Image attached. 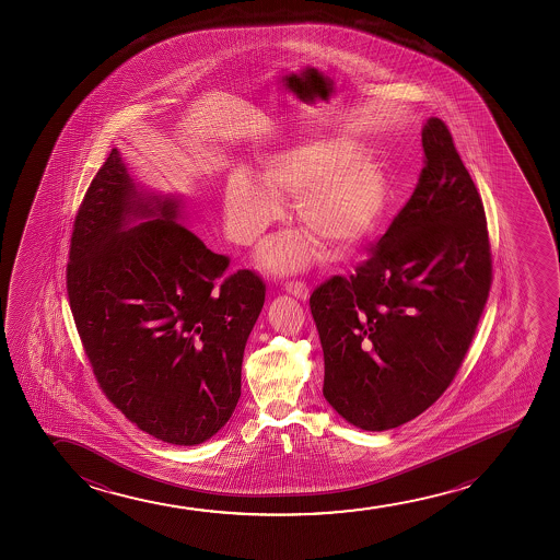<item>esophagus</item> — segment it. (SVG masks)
I'll return each mask as SVG.
<instances>
[{
    "label": "esophagus",
    "mask_w": 560,
    "mask_h": 560,
    "mask_svg": "<svg viewBox=\"0 0 560 560\" xmlns=\"http://www.w3.org/2000/svg\"><path fill=\"white\" fill-rule=\"evenodd\" d=\"M284 291L292 294L294 299L302 300V302H306L310 299V289L304 283H287L284 284Z\"/></svg>",
    "instance_id": "esophagus-1"
}]
</instances>
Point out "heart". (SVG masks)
<instances>
[{
    "instance_id": "heart-1",
    "label": "heart",
    "mask_w": 560,
    "mask_h": 560,
    "mask_svg": "<svg viewBox=\"0 0 560 560\" xmlns=\"http://www.w3.org/2000/svg\"><path fill=\"white\" fill-rule=\"evenodd\" d=\"M254 184L235 172L223 189V214L231 241L258 243L283 214L279 200H294V220L330 248H348L368 237L388 205V176L381 161L350 139H317L269 154ZM317 246L306 235H289L261 248L264 269L291 273L310 266Z\"/></svg>"
}]
</instances>
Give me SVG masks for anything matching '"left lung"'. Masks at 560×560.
Here are the masks:
<instances>
[{
  "label": "left lung",
  "instance_id": "left-lung-1",
  "mask_svg": "<svg viewBox=\"0 0 560 560\" xmlns=\"http://www.w3.org/2000/svg\"><path fill=\"white\" fill-rule=\"evenodd\" d=\"M427 166L368 260L310 296L323 396L369 432L427 411L459 369L491 284L486 214L440 118L422 126Z\"/></svg>",
  "mask_w": 560,
  "mask_h": 560
}]
</instances>
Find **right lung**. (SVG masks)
<instances>
[{
  "label": "right lung",
  "instance_id": "1",
  "mask_svg": "<svg viewBox=\"0 0 560 560\" xmlns=\"http://www.w3.org/2000/svg\"><path fill=\"white\" fill-rule=\"evenodd\" d=\"M179 192L133 179L118 149L78 210L67 269L70 310L107 398L166 444L197 445L241 398L246 340L266 284L187 230Z\"/></svg>",
  "mask_w": 560,
  "mask_h": 560
}]
</instances>
